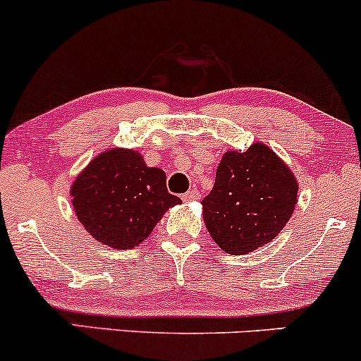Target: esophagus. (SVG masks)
Listing matches in <instances>:
<instances>
[{
	"label": "esophagus",
	"mask_w": 361,
	"mask_h": 361,
	"mask_svg": "<svg viewBox=\"0 0 361 361\" xmlns=\"http://www.w3.org/2000/svg\"><path fill=\"white\" fill-rule=\"evenodd\" d=\"M200 197H201V192L197 191V189H191V191H188L182 195V200H184L185 203H189V201H197Z\"/></svg>",
	"instance_id": "34e87169"
}]
</instances>
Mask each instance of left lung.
<instances>
[{"label":"left lung","instance_id":"obj_1","mask_svg":"<svg viewBox=\"0 0 361 361\" xmlns=\"http://www.w3.org/2000/svg\"><path fill=\"white\" fill-rule=\"evenodd\" d=\"M298 182L272 149L255 142L244 153L227 151L203 216L213 241L228 255H246L284 228L296 204Z\"/></svg>","mask_w":361,"mask_h":361}]
</instances>
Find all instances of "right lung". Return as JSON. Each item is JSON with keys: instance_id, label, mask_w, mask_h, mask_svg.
Masks as SVG:
<instances>
[{"instance_id": "right-lung-1", "label": "right lung", "mask_w": 361, "mask_h": 361, "mask_svg": "<svg viewBox=\"0 0 361 361\" xmlns=\"http://www.w3.org/2000/svg\"><path fill=\"white\" fill-rule=\"evenodd\" d=\"M77 219L99 243L129 250L145 241L165 210L182 203L170 195L161 169L146 166L133 149L96 157L73 182Z\"/></svg>"}]
</instances>
